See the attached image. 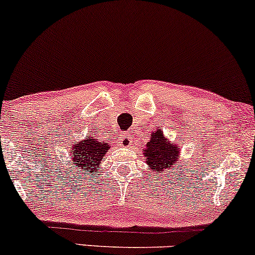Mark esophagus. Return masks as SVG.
I'll return each mask as SVG.
<instances>
[{"mask_svg": "<svg viewBox=\"0 0 255 255\" xmlns=\"http://www.w3.org/2000/svg\"><path fill=\"white\" fill-rule=\"evenodd\" d=\"M131 144V140H130V134L129 133H126L125 136L121 137V145L122 146H129Z\"/></svg>", "mask_w": 255, "mask_h": 255, "instance_id": "34e87169", "label": "esophagus"}]
</instances>
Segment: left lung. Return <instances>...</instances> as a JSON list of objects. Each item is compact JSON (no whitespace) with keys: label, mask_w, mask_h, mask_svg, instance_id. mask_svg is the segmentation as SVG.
Segmentation results:
<instances>
[{"label":"left lung","mask_w":255,"mask_h":255,"mask_svg":"<svg viewBox=\"0 0 255 255\" xmlns=\"http://www.w3.org/2000/svg\"><path fill=\"white\" fill-rule=\"evenodd\" d=\"M144 162L148 170H153L158 177L163 174H170L180 164L181 147L178 144L170 141L160 128L152 131L150 140L142 150Z\"/></svg>","instance_id":"left-lung-1"}]
</instances>
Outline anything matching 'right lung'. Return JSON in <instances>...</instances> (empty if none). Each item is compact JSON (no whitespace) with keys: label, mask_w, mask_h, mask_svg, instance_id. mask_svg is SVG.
Instances as JSON below:
<instances>
[{"label":"right lung","mask_w":255,"mask_h":255,"mask_svg":"<svg viewBox=\"0 0 255 255\" xmlns=\"http://www.w3.org/2000/svg\"><path fill=\"white\" fill-rule=\"evenodd\" d=\"M110 150L109 142L101 141L95 134H89L85 137H81L74 144H71L68 148L69 165L84 174L96 175L99 170L102 162L104 160L105 154ZM80 176V175H79Z\"/></svg>","instance_id":"1"}]
</instances>
